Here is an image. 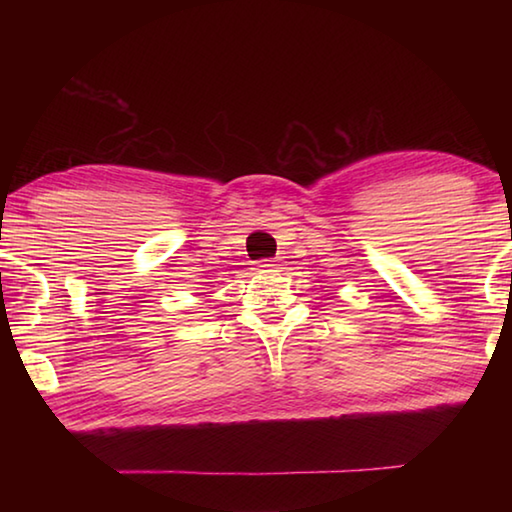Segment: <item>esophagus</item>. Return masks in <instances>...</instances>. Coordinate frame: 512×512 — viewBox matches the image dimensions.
<instances>
[{
  "instance_id": "1",
  "label": "esophagus",
  "mask_w": 512,
  "mask_h": 512,
  "mask_svg": "<svg viewBox=\"0 0 512 512\" xmlns=\"http://www.w3.org/2000/svg\"><path fill=\"white\" fill-rule=\"evenodd\" d=\"M280 268H284V259L282 257H273V259H262V262L257 264V271L259 273H277Z\"/></svg>"
}]
</instances>
